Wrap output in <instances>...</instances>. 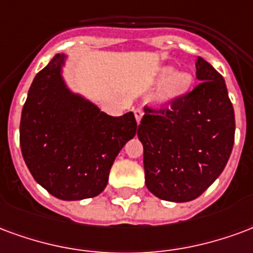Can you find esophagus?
Masks as SVG:
<instances>
[{
  "label": "esophagus",
  "mask_w": 253,
  "mask_h": 253,
  "mask_svg": "<svg viewBox=\"0 0 253 253\" xmlns=\"http://www.w3.org/2000/svg\"><path fill=\"white\" fill-rule=\"evenodd\" d=\"M143 114H144L143 109H136V110H134V117H136L137 124H140V121H141V119H143Z\"/></svg>",
  "instance_id": "esophagus-1"
}]
</instances>
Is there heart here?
Listing matches in <instances>:
<instances>
[{
	"label": "heart",
	"instance_id": "b5f03b06",
	"mask_svg": "<svg viewBox=\"0 0 253 253\" xmlns=\"http://www.w3.org/2000/svg\"><path fill=\"white\" fill-rule=\"evenodd\" d=\"M158 82H163L160 98L163 101H172L185 95L193 84V75L187 71H176L174 67L166 66L160 68Z\"/></svg>",
	"mask_w": 253,
	"mask_h": 253
}]
</instances>
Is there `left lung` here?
<instances>
[{
    "label": "left lung",
    "mask_w": 253,
    "mask_h": 253,
    "mask_svg": "<svg viewBox=\"0 0 253 253\" xmlns=\"http://www.w3.org/2000/svg\"><path fill=\"white\" fill-rule=\"evenodd\" d=\"M195 68L200 84L169 106H145L137 128L147 189L171 202L198 198L224 171L235 143V110L222 75L200 56Z\"/></svg>",
    "instance_id": "8db88e82"
}]
</instances>
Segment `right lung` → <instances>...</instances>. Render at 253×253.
Here are the masks:
<instances>
[{
    "label": "right lung",
    "mask_w": 253,
    "mask_h": 253,
    "mask_svg": "<svg viewBox=\"0 0 253 253\" xmlns=\"http://www.w3.org/2000/svg\"><path fill=\"white\" fill-rule=\"evenodd\" d=\"M64 53L55 55L29 87L20 145L31 174L63 201L93 198L108 185L119 152L137 132L132 112L113 117L66 86Z\"/></svg>",
    "instance_id": "obj_1"
}]
</instances>
